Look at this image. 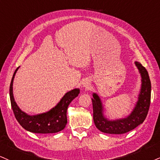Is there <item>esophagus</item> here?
<instances>
[{
    "mask_svg": "<svg viewBox=\"0 0 160 160\" xmlns=\"http://www.w3.org/2000/svg\"><path fill=\"white\" fill-rule=\"evenodd\" d=\"M90 87V83L88 81H84L83 82V88H85V89H89Z\"/></svg>",
    "mask_w": 160,
    "mask_h": 160,
    "instance_id": "34e87169",
    "label": "esophagus"
}]
</instances>
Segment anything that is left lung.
<instances>
[{
    "mask_svg": "<svg viewBox=\"0 0 160 160\" xmlns=\"http://www.w3.org/2000/svg\"><path fill=\"white\" fill-rule=\"evenodd\" d=\"M135 65L141 76V87L131 113L121 119H110L104 115V108L102 99L96 92H92L93 122L100 131L110 134H122L131 131L141 125L145 119L151 103V84L148 72L140 63L135 62Z\"/></svg>",
    "mask_w": 160,
    "mask_h": 160,
    "instance_id": "1",
    "label": "left lung"
}]
</instances>
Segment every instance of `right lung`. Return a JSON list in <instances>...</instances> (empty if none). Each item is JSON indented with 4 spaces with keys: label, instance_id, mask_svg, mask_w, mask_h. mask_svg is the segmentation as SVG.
Returning <instances> with one entry per match:
<instances>
[{
    "label": "right lung",
    "instance_id": "right-lung-1",
    "mask_svg": "<svg viewBox=\"0 0 160 160\" xmlns=\"http://www.w3.org/2000/svg\"><path fill=\"white\" fill-rule=\"evenodd\" d=\"M18 67L14 72L9 87L12 108L17 121L25 130L35 133H53L62 131L68 122L67 110L70 102L78 96L79 88H75L64 94L55 107L46 113L29 115L18 107L13 96V81Z\"/></svg>",
    "mask_w": 160,
    "mask_h": 160
}]
</instances>
